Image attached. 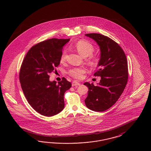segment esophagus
Wrapping results in <instances>:
<instances>
[{
	"label": "esophagus",
	"mask_w": 151,
	"mask_h": 151,
	"mask_svg": "<svg viewBox=\"0 0 151 151\" xmlns=\"http://www.w3.org/2000/svg\"><path fill=\"white\" fill-rule=\"evenodd\" d=\"M80 84V83L78 82L77 81H73L72 83V86H79Z\"/></svg>",
	"instance_id": "esophagus-1"
}]
</instances>
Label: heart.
<instances>
[{"label":"heart","instance_id":"1","mask_svg":"<svg viewBox=\"0 0 151 151\" xmlns=\"http://www.w3.org/2000/svg\"><path fill=\"white\" fill-rule=\"evenodd\" d=\"M75 47L79 52V54L83 58H86L91 56L93 53L94 46L89 42L86 40H80L75 45ZM66 50L62 51L60 56L61 61H64L65 59ZM88 63L91 65L93 66L96 64L97 60L94 58L90 57L87 60ZM86 72V69L83 67H75L68 70V73L72 78L76 79L82 78L84 73Z\"/></svg>","mask_w":151,"mask_h":151}]
</instances>
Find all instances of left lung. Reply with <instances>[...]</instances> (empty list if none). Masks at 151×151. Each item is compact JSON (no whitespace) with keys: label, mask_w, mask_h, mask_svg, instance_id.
Returning <instances> with one entry per match:
<instances>
[{"label":"left lung","mask_w":151,"mask_h":151,"mask_svg":"<svg viewBox=\"0 0 151 151\" xmlns=\"http://www.w3.org/2000/svg\"><path fill=\"white\" fill-rule=\"evenodd\" d=\"M99 45L101 57L99 69L94 76H101L97 86L86 82L89 91L85 100L86 107L95 111H104L111 108L121 96L128 80V65L121 47L107 36L89 33Z\"/></svg>","instance_id":"1"}]
</instances>
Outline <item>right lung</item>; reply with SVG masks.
Returning a JSON list of instances; mask_svg holds the SVG:
<instances>
[{
	"mask_svg": "<svg viewBox=\"0 0 151 151\" xmlns=\"http://www.w3.org/2000/svg\"><path fill=\"white\" fill-rule=\"evenodd\" d=\"M70 39L51 38L33 46L24 58L19 72L22 90L29 105L41 115L51 116L65 107L64 94L71 87L65 78L50 81V73L60 62L63 46Z\"/></svg>",
	"mask_w": 151,
	"mask_h": 151,
	"instance_id": "1",
	"label": "right lung"
}]
</instances>
